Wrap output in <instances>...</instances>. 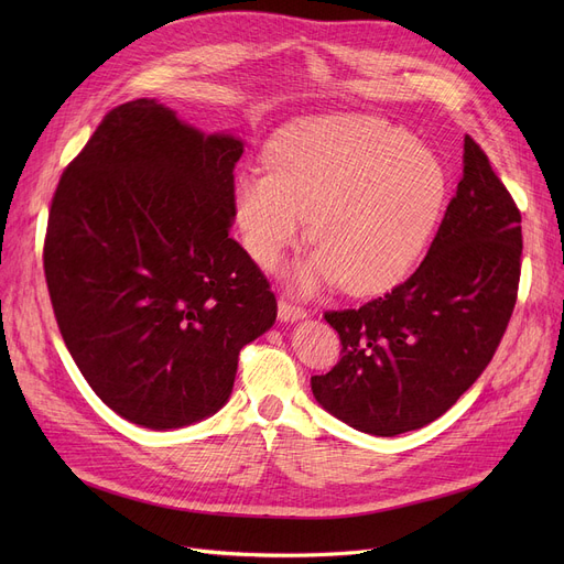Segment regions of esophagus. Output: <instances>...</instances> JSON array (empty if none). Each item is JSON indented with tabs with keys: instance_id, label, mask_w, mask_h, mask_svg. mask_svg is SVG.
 <instances>
[{
	"instance_id": "34e87169",
	"label": "esophagus",
	"mask_w": 564,
	"mask_h": 564,
	"mask_svg": "<svg viewBox=\"0 0 564 564\" xmlns=\"http://www.w3.org/2000/svg\"><path fill=\"white\" fill-rule=\"evenodd\" d=\"M306 317V311L297 304H292L288 300H279V319L281 322H297V319H304Z\"/></svg>"
}]
</instances>
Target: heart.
Segmentation results:
<instances>
[{
    "label": "heart",
    "mask_w": 564,
    "mask_h": 564,
    "mask_svg": "<svg viewBox=\"0 0 564 564\" xmlns=\"http://www.w3.org/2000/svg\"><path fill=\"white\" fill-rule=\"evenodd\" d=\"M446 194V169L430 148L383 118L347 113L285 130L270 169L235 177L232 205L260 267L279 264L311 215L319 249L294 272L297 288L340 281L349 292H377L421 260Z\"/></svg>",
    "instance_id": "b5f03b06"
}]
</instances>
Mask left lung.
Here are the masks:
<instances>
[{
    "label": "left lung",
    "instance_id": "8db88e82",
    "mask_svg": "<svg viewBox=\"0 0 564 564\" xmlns=\"http://www.w3.org/2000/svg\"><path fill=\"white\" fill-rule=\"evenodd\" d=\"M521 215L482 148L464 137V175L425 260L361 308L324 313L340 361L311 377L349 427L395 436L446 413L489 366L521 274Z\"/></svg>",
    "mask_w": 564,
    "mask_h": 564
}]
</instances>
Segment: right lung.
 I'll return each mask as SVG.
<instances>
[{
    "label": "right lung",
    "instance_id": "right-lung-1",
    "mask_svg": "<svg viewBox=\"0 0 564 564\" xmlns=\"http://www.w3.org/2000/svg\"><path fill=\"white\" fill-rule=\"evenodd\" d=\"M242 153L240 137L139 98L102 118L54 192L43 267L58 332L134 425L213 416L240 349L276 319L270 283L228 235Z\"/></svg>",
    "mask_w": 564,
    "mask_h": 564
}]
</instances>
